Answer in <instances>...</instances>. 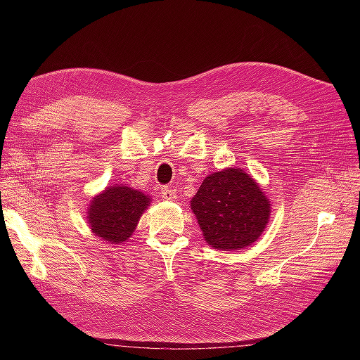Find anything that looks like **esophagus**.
I'll use <instances>...</instances> for the list:
<instances>
[{
    "instance_id": "esophagus-1",
    "label": "esophagus",
    "mask_w": 360,
    "mask_h": 360,
    "mask_svg": "<svg viewBox=\"0 0 360 360\" xmlns=\"http://www.w3.org/2000/svg\"><path fill=\"white\" fill-rule=\"evenodd\" d=\"M160 193H162V198H165V200H174L177 197V192H176V189H172V188H168V186H163L162 188V191H160Z\"/></svg>"
}]
</instances>
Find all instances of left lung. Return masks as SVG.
<instances>
[{
	"label": "left lung",
	"mask_w": 360,
	"mask_h": 360,
	"mask_svg": "<svg viewBox=\"0 0 360 360\" xmlns=\"http://www.w3.org/2000/svg\"><path fill=\"white\" fill-rule=\"evenodd\" d=\"M205 242L214 249H242L264 231L270 204L258 184L238 168L205 177L191 201Z\"/></svg>",
	"instance_id": "left-lung-1"
}]
</instances>
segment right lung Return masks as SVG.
<instances>
[{"label": "right lung", "instance_id": "1", "mask_svg": "<svg viewBox=\"0 0 360 360\" xmlns=\"http://www.w3.org/2000/svg\"><path fill=\"white\" fill-rule=\"evenodd\" d=\"M150 205L143 192L132 188H108L93 198L89 224L94 234L111 243H122L132 236L141 214Z\"/></svg>", "mask_w": 360, "mask_h": 360}]
</instances>
